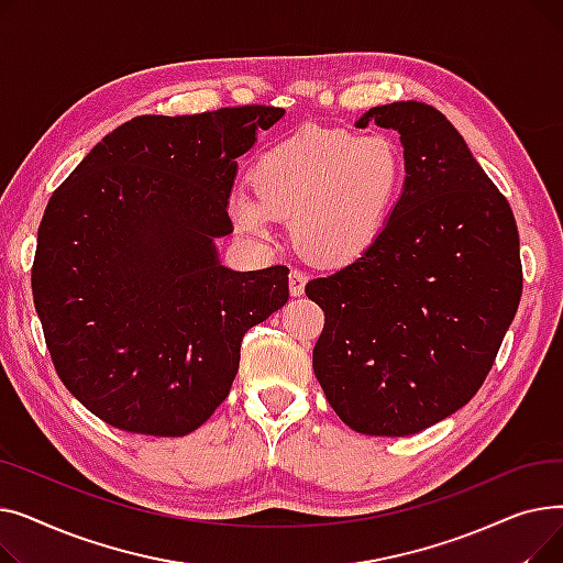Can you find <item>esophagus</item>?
I'll return each mask as SVG.
<instances>
[{"label": "esophagus", "instance_id": "34e87169", "mask_svg": "<svg viewBox=\"0 0 563 563\" xmlns=\"http://www.w3.org/2000/svg\"><path fill=\"white\" fill-rule=\"evenodd\" d=\"M306 283H308V276L299 269H291L289 272V294L291 297H301V294L306 291Z\"/></svg>", "mask_w": 563, "mask_h": 563}]
</instances>
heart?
<instances>
[{
    "label": "heart",
    "mask_w": 563,
    "mask_h": 563,
    "mask_svg": "<svg viewBox=\"0 0 563 563\" xmlns=\"http://www.w3.org/2000/svg\"><path fill=\"white\" fill-rule=\"evenodd\" d=\"M404 180L401 147L388 134L310 128L266 151L253 166V196L234 191L236 230L272 240L291 219L297 249L319 264L361 255L386 225Z\"/></svg>",
    "instance_id": "1"
}]
</instances>
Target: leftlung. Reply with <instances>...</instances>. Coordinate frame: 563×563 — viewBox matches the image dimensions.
I'll use <instances>...</instances> for the list:
<instances>
[{"label":"left lung","instance_id":"8db88e82","mask_svg":"<svg viewBox=\"0 0 563 563\" xmlns=\"http://www.w3.org/2000/svg\"><path fill=\"white\" fill-rule=\"evenodd\" d=\"M397 130L404 189L376 240L306 285L327 323L312 351L340 420L367 435H412L450 418L486 380L522 294L507 198L438 109L393 102L356 128Z\"/></svg>","mask_w":563,"mask_h":563}]
</instances>
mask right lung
I'll use <instances>...</instances> for the list:
<instances>
[{
    "label": "right lung",
    "mask_w": 563,
    "mask_h": 563,
    "mask_svg": "<svg viewBox=\"0 0 563 563\" xmlns=\"http://www.w3.org/2000/svg\"><path fill=\"white\" fill-rule=\"evenodd\" d=\"M278 107L136 115L66 177L38 228L36 312L64 386L130 433L180 438L210 420L249 329L287 303V266L232 272L236 157Z\"/></svg>",
    "instance_id": "add662e5"
}]
</instances>
